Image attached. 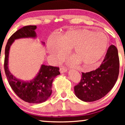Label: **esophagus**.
I'll return each instance as SVG.
<instances>
[{"label":"esophagus","mask_w":125,"mask_h":125,"mask_svg":"<svg viewBox=\"0 0 125 125\" xmlns=\"http://www.w3.org/2000/svg\"><path fill=\"white\" fill-rule=\"evenodd\" d=\"M66 71H67V69H66V68H61L60 69V72L61 73L66 72Z\"/></svg>","instance_id":"esophagus-1"}]
</instances>
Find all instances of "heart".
Wrapping results in <instances>:
<instances>
[{
  "label": "heart",
  "instance_id": "1",
  "mask_svg": "<svg viewBox=\"0 0 125 125\" xmlns=\"http://www.w3.org/2000/svg\"><path fill=\"white\" fill-rule=\"evenodd\" d=\"M109 45V39L103 32L73 30L61 35L57 42L49 44L48 51L54 60L62 61L71 49V56L79 65L92 66L104 56Z\"/></svg>",
  "mask_w": 125,
  "mask_h": 125
}]
</instances>
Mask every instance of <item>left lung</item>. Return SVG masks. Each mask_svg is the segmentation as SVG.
Masks as SVG:
<instances>
[{
  "instance_id": "obj_1",
  "label": "left lung",
  "mask_w": 125,
  "mask_h": 125,
  "mask_svg": "<svg viewBox=\"0 0 125 125\" xmlns=\"http://www.w3.org/2000/svg\"><path fill=\"white\" fill-rule=\"evenodd\" d=\"M119 69L117 48L111 45L100 67L89 72H82L81 81L74 88L75 94L85 102L100 100L113 88L118 77Z\"/></svg>"
}]
</instances>
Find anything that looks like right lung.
Returning <instances> with one entry per match:
<instances>
[{
	"mask_svg": "<svg viewBox=\"0 0 125 125\" xmlns=\"http://www.w3.org/2000/svg\"><path fill=\"white\" fill-rule=\"evenodd\" d=\"M36 25H27L15 32L8 39L5 48L4 68L8 83L16 94L24 101L32 104L45 102L52 93V84L54 78L60 74L59 68L42 65L35 78L30 81L18 79L11 74L8 68V55L11 44L20 38L36 37Z\"/></svg>",
	"mask_w": 125,
	"mask_h": 125,
	"instance_id": "add662e5",
	"label": "right lung"
}]
</instances>
